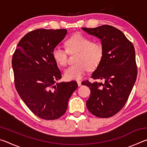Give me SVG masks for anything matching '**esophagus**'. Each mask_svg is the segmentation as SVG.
I'll list each match as a JSON object with an SVG mask.
<instances>
[{"label": "esophagus", "instance_id": "esophagus-1", "mask_svg": "<svg viewBox=\"0 0 147 147\" xmlns=\"http://www.w3.org/2000/svg\"><path fill=\"white\" fill-rule=\"evenodd\" d=\"M81 83H82V82H81L80 81H79V80L77 81V84H78V86H80L82 85Z\"/></svg>", "mask_w": 147, "mask_h": 147}]
</instances>
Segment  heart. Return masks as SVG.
<instances>
[{
    "label": "heart",
    "mask_w": 147,
    "mask_h": 147,
    "mask_svg": "<svg viewBox=\"0 0 147 147\" xmlns=\"http://www.w3.org/2000/svg\"><path fill=\"white\" fill-rule=\"evenodd\" d=\"M66 49L56 46L52 52L56 63L64 66L67 62L68 52L77 53L75 58L76 63L69 66L64 70V77L67 80H80L89 70L98 67L104 58V51L102 45L80 34L71 36L65 42Z\"/></svg>",
    "instance_id": "1"
}]
</instances>
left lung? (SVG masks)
Listing matches in <instances>:
<instances>
[{
  "instance_id": "1",
  "label": "left lung",
  "mask_w": 147,
  "mask_h": 147,
  "mask_svg": "<svg viewBox=\"0 0 147 147\" xmlns=\"http://www.w3.org/2000/svg\"><path fill=\"white\" fill-rule=\"evenodd\" d=\"M101 40L104 55L93 74V79L104 83L83 82L91 93L86 102L88 110L96 117L108 118L117 113L126 104L137 78L136 53L133 44L123 32L112 26L82 28Z\"/></svg>"
}]
</instances>
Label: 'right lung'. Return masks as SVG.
Instances as JSON below:
<instances>
[{
  "label": "right lung",
  "mask_w": 147,
  "mask_h": 147,
  "mask_svg": "<svg viewBox=\"0 0 147 147\" xmlns=\"http://www.w3.org/2000/svg\"><path fill=\"white\" fill-rule=\"evenodd\" d=\"M67 33L65 29L30 32L20 40L12 58L17 93L35 115L45 120L63 115L78 88L76 81L56 83L61 73L52 52Z\"/></svg>",
  "instance_id": "obj_1"
}]
</instances>
